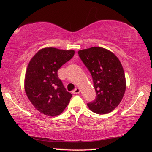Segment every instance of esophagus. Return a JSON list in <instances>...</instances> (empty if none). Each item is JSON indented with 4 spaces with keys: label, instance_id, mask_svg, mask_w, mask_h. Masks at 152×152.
Listing matches in <instances>:
<instances>
[{
    "label": "esophagus",
    "instance_id": "obj_1",
    "mask_svg": "<svg viewBox=\"0 0 152 152\" xmlns=\"http://www.w3.org/2000/svg\"><path fill=\"white\" fill-rule=\"evenodd\" d=\"M72 93H73V94H79V93H80V89H79V88H75V89L72 91Z\"/></svg>",
    "mask_w": 152,
    "mask_h": 152
}]
</instances>
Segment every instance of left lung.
Listing matches in <instances>:
<instances>
[{
  "label": "left lung",
  "instance_id": "left-lung-1",
  "mask_svg": "<svg viewBox=\"0 0 152 152\" xmlns=\"http://www.w3.org/2000/svg\"><path fill=\"white\" fill-rule=\"evenodd\" d=\"M90 71L96 91V99L87 104L91 111L98 114L111 112L117 107L126 90V78L118 58L102 47H91L78 52Z\"/></svg>",
  "mask_w": 152,
  "mask_h": 152
}]
</instances>
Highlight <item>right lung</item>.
<instances>
[{"label":"right lung","instance_id":"obj_1","mask_svg":"<svg viewBox=\"0 0 152 152\" xmlns=\"http://www.w3.org/2000/svg\"><path fill=\"white\" fill-rule=\"evenodd\" d=\"M74 50L42 48L28 65L25 76L26 94L31 104L42 114L58 116L68 106L72 94L58 76V70L72 58Z\"/></svg>","mask_w":152,"mask_h":152}]
</instances>
